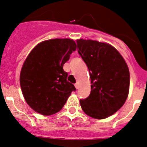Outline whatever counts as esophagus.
I'll use <instances>...</instances> for the list:
<instances>
[{"mask_svg":"<svg viewBox=\"0 0 147 147\" xmlns=\"http://www.w3.org/2000/svg\"><path fill=\"white\" fill-rule=\"evenodd\" d=\"M75 87L76 89H78V88H79V85H78V84H75Z\"/></svg>","mask_w":147,"mask_h":147,"instance_id":"obj_1","label":"esophagus"}]
</instances>
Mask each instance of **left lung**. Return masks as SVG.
<instances>
[{"mask_svg":"<svg viewBox=\"0 0 147 147\" xmlns=\"http://www.w3.org/2000/svg\"><path fill=\"white\" fill-rule=\"evenodd\" d=\"M78 54L91 78V94L80 99L83 111L96 119L117 112L127 98L130 75L124 59L111 45L96 40H76Z\"/></svg>","mask_w":147,"mask_h":147,"instance_id":"left-lung-1","label":"left lung"}]
</instances>
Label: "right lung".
<instances>
[{
    "instance_id": "add662e5",
    "label": "right lung",
    "mask_w": 147,
    "mask_h": 147,
    "mask_svg": "<svg viewBox=\"0 0 147 147\" xmlns=\"http://www.w3.org/2000/svg\"><path fill=\"white\" fill-rule=\"evenodd\" d=\"M76 49L71 39L56 38L41 42L29 53L20 84L25 100L35 111L46 116L59 112L76 91L63 69Z\"/></svg>"
}]
</instances>
